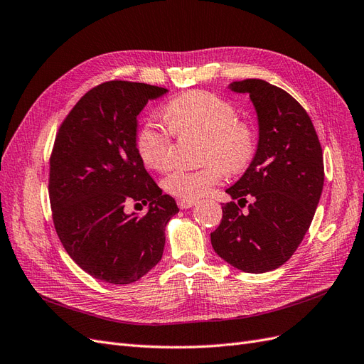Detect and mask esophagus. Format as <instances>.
I'll return each mask as SVG.
<instances>
[{
    "instance_id": "1",
    "label": "esophagus",
    "mask_w": 364,
    "mask_h": 364,
    "mask_svg": "<svg viewBox=\"0 0 364 364\" xmlns=\"http://www.w3.org/2000/svg\"><path fill=\"white\" fill-rule=\"evenodd\" d=\"M178 205L181 209H188V208H193L197 205L196 200L193 199H178Z\"/></svg>"
}]
</instances>
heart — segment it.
Wrapping results in <instances>:
<instances>
[{
	"label": "heart",
	"mask_w": 364,
	"mask_h": 364,
	"mask_svg": "<svg viewBox=\"0 0 364 364\" xmlns=\"http://www.w3.org/2000/svg\"><path fill=\"white\" fill-rule=\"evenodd\" d=\"M167 124L149 119L136 135L138 155L147 167L162 170L173 156V134L205 136L199 170L171 168L164 176V190L179 199H197L230 174L246 171L257 156L258 135L247 121L237 118V109L226 98L208 91L185 92L165 106Z\"/></svg>",
	"instance_id": "1"
}]
</instances>
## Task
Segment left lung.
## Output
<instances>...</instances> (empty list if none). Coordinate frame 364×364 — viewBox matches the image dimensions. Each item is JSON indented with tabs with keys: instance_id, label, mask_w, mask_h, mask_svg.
Returning a JSON list of instances; mask_svg holds the SVG:
<instances>
[{
	"instance_id": "obj_1",
	"label": "left lung",
	"mask_w": 364,
	"mask_h": 364,
	"mask_svg": "<svg viewBox=\"0 0 364 364\" xmlns=\"http://www.w3.org/2000/svg\"><path fill=\"white\" fill-rule=\"evenodd\" d=\"M229 90L249 94L259 138L250 167L226 190L232 202L223 203L211 243L235 269L264 273L291 258L311 225L323 188L322 147L305 109L281 87L246 79Z\"/></svg>"
}]
</instances>
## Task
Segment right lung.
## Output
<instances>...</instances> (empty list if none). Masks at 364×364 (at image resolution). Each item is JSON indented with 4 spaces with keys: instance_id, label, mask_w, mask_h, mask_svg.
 <instances>
[{
    "instance_id": "add662e5",
    "label": "right lung",
    "mask_w": 364,
    "mask_h": 364,
    "mask_svg": "<svg viewBox=\"0 0 364 364\" xmlns=\"http://www.w3.org/2000/svg\"><path fill=\"white\" fill-rule=\"evenodd\" d=\"M165 87L111 80L87 91L63 119L50 158L53 222L65 250L95 279L132 284L162 258L165 226L179 213L144 168L138 115ZM130 203L149 204L139 218Z\"/></svg>"
}]
</instances>
